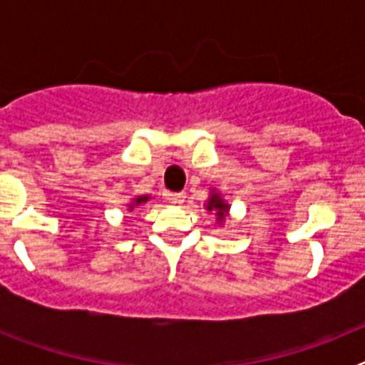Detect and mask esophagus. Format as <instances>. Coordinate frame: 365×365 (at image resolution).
Segmentation results:
<instances>
[{
	"mask_svg": "<svg viewBox=\"0 0 365 365\" xmlns=\"http://www.w3.org/2000/svg\"><path fill=\"white\" fill-rule=\"evenodd\" d=\"M166 199L168 201L175 202V205H182L186 199V193L185 192H179V193H166Z\"/></svg>",
	"mask_w": 365,
	"mask_h": 365,
	"instance_id": "1",
	"label": "esophagus"
}]
</instances>
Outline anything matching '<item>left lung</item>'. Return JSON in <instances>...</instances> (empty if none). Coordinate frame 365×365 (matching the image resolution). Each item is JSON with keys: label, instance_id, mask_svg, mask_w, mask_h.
<instances>
[{"label": "left lung", "instance_id": "left-lung-1", "mask_svg": "<svg viewBox=\"0 0 365 365\" xmlns=\"http://www.w3.org/2000/svg\"><path fill=\"white\" fill-rule=\"evenodd\" d=\"M206 210L208 212H215V217H217V222L221 225L225 221V217L228 215V210H230V206L225 202V199L221 197V193L212 192L210 197H208V202H206Z\"/></svg>", "mask_w": 365, "mask_h": 365}]
</instances>
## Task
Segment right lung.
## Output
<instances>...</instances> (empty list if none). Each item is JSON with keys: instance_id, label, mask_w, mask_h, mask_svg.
<instances>
[{"instance_id": "1", "label": "right lung", "mask_w": 365, "mask_h": 365, "mask_svg": "<svg viewBox=\"0 0 365 365\" xmlns=\"http://www.w3.org/2000/svg\"><path fill=\"white\" fill-rule=\"evenodd\" d=\"M146 201H150V197H148V195H138L137 199H133V201L130 202V210H135L137 206L144 205V202H146Z\"/></svg>"}]
</instances>
